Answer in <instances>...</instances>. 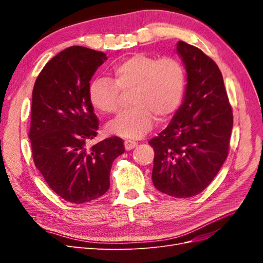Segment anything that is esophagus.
<instances>
[{
    "label": "esophagus",
    "instance_id": "esophagus-1",
    "mask_svg": "<svg viewBox=\"0 0 263 263\" xmlns=\"http://www.w3.org/2000/svg\"><path fill=\"white\" fill-rule=\"evenodd\" d=\"M124 145H125V149H126V150H132V149H134L135 147L137 146V142L134 141V140L126 139V140L124 141Z\"/></svg>",
    "mask_w": 263,
    "mask_h": 263
}]
</instances>
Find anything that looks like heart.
<instances>
[{
    "label": "heart",
    "instance_id": "heart-1",
    "mask_svg": "<svg viewBox=\"0 0 263 263\" xmlns=\"http://www.w3.org/2000/svg\"><path fill=\"white\" fill-rule=\"evenodd\" d=\"M186 89V70L173 55L136 53L110 69V78H95L89 87V99L101 113L116 114L123 104V94L132 92L133 105L107 130L117 136L136 139L153 128L156 118L164 121L181 106Z\"/></svg>",
    "mask_w": 263,
    "mask_h": 263
}]
</instances>
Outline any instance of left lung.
Masks as SVG:
<instances>
[{
    "label": "left lung",
    "instance_id": "8db88e82",
    "mask_svg": "<svg viewBox=\"0 0 263 263\" xmlns=\"http://www.w3.org/2000/svg\"><path fill=\"white\" fill-rule=\"evenodd\" d=\"M187 72L183 104L169 126L149 140L155 150L153 182L173 197L200 194L228 156L233 109L215 61L201 49L178 42Z\"/></svg>",
    "mask_w": 263,
    "mask_h": 263
}]
</instances>
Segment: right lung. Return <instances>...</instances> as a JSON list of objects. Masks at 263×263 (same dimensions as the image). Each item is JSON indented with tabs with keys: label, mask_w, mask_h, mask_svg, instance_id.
I'll list each match as a JSON object with an SVG mask.
<instances>
[{
	"label": "right lung",
	"mask_w": 263,
	"mask_h": 263,
	"mask_svg": "<svg viewBox=\"0 0 263 263\" xmlns=\"http://www.w3.org/2000/svg\"><path fill=\"white\" fill-rule=\"evenodd\" d=\"M106 59L104 52L69 47L47 62L33 89L28 133L33 160L49 187L70 203L104 195L112 163L125 151L117 136L87 147L99 129L90 81Z\"/></svg>",
	"instance_id": "obj_1"
}]
</instances>
